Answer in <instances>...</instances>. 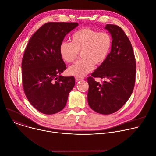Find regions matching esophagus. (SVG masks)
Returning <instances> with one entry per match:
<instances>
[{
  "label": "esophagus",
  "instance_id": "1",
  "mask_svg": "<svg viewBox=\"0 0 156 156\" xmlns=\"http://www.w3.org/2000/svg\"><path fill=\"white\" fill-rule=\"evenodd\" d=\"M84 80V78H82V77H78V76H76L75 77V80L76 81H80V80Z\"/></svg>",
  "mask_w": 156,
  "mask_h": 156
}]
</instances>
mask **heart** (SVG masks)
<instances>
[{"instance_id":"obj_1","label":"heart","mask_w":156,"mask_h":156,"mask_svg":"<svg viewBox=\"0 0 156 156\" xmlns=\"http://www.w3.org/2000/svg\"><path fill=\"white\" fill-rule=\"evenodd\" d=\"M112 45L111 36L107 32L84 28L76 31L71 42L63 41L59 47L62 60L67 63L73 62L81 53L82 60L69 66L70 75L83 77L90 73L96 65L103 63L107 58Z\"/></svg>"}]
</instances>
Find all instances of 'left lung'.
Returning a JSON list of instances; mask_svg holds the SVG:
<instances>
[{
	"instance_id": "1",
	"label": "left lung",
	"mask_w": 156,
	"mask_h": 156,
	"mask_svg": "<svg viewBox=\"0 0 156 156\" xmlns=\"http://www.w3.org/2000/svg\"><path fill=\"white\" fill-rule=\"evenodd\" d=\"M111 34L112 45L106 59L87 79V102L95 112L113 114L128 100L135 86L136 60L131 44L123 30L115 25L104 27ZM94 77L104 79L100 83Z\"/></svg>"
}]
</instances>
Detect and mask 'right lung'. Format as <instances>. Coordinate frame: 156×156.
Returning <instances> with one entry per match:
<instances>
[{
    "label": "right lung",
    "mask_w": 156,
    "mask_h": 156,
    "mask_svg": "<svg viewBox=\"0 0 156 156\" xmlns=\"http://www.w3.org/2000/svg\"><path fill=\"white\" fill-rule=\"evenodd\" d=\"M78 26L77 23H47L34 33L26 48L21 63L24 92L31 104L44 114L62 110L75 86L73 76L60 75L66 67L59 47Z\"/></svg>",
    "instance_id": "obj_1"
}]
</instances>
